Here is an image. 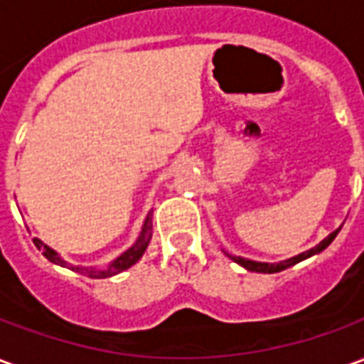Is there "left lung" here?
<instances>
[{
  "label": "left lung",
  "instance_id": "obj_1",
  "mask_svg": "<svg viewBox=\"0 0 364 364\" xmlns=\"http://www.w3.org/2000/svg\"><path fill=\"white\" fill-rule=\"evenodd\" d=\"M339 234V230H336V232H331L326 240H321L320 244L316 245V247H312V250H308V252L300 253V255H294V257H290V259L287 261H281V263H261V261H252V259H245V257H236V255H228L230 259L236 261L237 265H242L244 269H247V271H253V273H279V271H282V269H289L292 267V265H296V263H300V261L308 259V257H312V255H316V253L323 252L326 247H328L333 240H336V236Z\"/></svg>",
  "mask_w": 364,
  "mask_h": 364
}]
</instances>
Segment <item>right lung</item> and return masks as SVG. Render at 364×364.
I'll return each mask as SVG.
<instances>
[{"label":"right lung","instance_id":"add662e5","mask_svg":"<svg viewBox=\"0 0 364 364\" xmlns=\"http://www.w3.org/2000/svg\"><path fill=\"white\" fill-rule=\"evenodd\" d=\"M150 240H151V213H148L146 220H144L142 232H140V236H138V240H136V244L132 245V247H128L127 252L122 253V255H119V257L112 261L109 267H105V269L80 267V265H72V263H68V261L62 259L58 253L54 252L52 247H48V245L44 244V242H41L38 237H35L33 242H35L36 247L43 252L44 257L50 261V263H54V265L72 269V271H75V273L85 274V277H91V279H105V277H112V274L120 273V271H124V269L132 267L136 261L140 259V257L144 255L146 247H148V244H150Z\"/></svg>","mask_w":364,"mask_h":364}]
</instances>
